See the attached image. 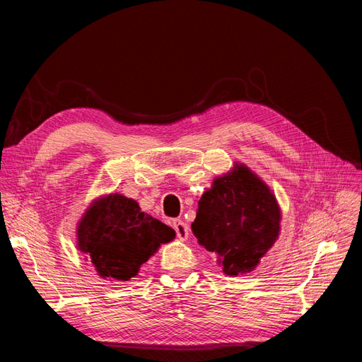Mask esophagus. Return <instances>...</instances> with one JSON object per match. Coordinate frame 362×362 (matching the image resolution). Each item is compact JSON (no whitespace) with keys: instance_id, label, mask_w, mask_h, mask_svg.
I'll return each instance as SVG.
<instances>
[{"instance_id":"34e87169","label":"esophagus","mask_w":362,"mask_h":362,"mask_svg":"<svg viewBox=\"0 0 362 362\" xmlns=\"http://www.w3.org/2000/svg\"><path fill=\"white\" fill-rule=\"evenodd\" d=\"M173 229L175 233H177V237L180 240H185L189 237L190 231H189V226L185 225L182 221H180V218H177V221H173Z\"/></svg>"}]
</instances>
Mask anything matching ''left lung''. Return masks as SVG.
Returning <instances> with one entry per match:
<instances>
[{
	"label": "left lung",
	"instance_id": "left-lung-1",
	"mask_svg": "<svg viewBox=\"0 0 362 362\" xmlns=\"http://www.w3.org/2000/svg\"><path fill=\"white\" fill-rule=\"evenodd\" d=\"M281 210L270 189L243 164L213 181L192 231L229 276L252 272L279 235Z\"/></svg>",
	"mask_w": 362,
	"mask_h": 362
}]
</instances>
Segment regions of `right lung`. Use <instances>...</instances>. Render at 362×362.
Wrapping results in <instances>:
<instances>
[{
    "label": "right lung",
    "mask_w": 362,
    "mask_h": 362,
    "mask_svg": "<svg viewBox=\"0 0 362 362\" xmlns=\"http://www.w3.org/2000/svg\"><path fill=\"white\" fill-rule=\"evenodd\" d=\"M78 249L90 258L101 278L129 281L160 245L175 238V231L140 211L134 199L107 194L95 201L76 228Z\"/></svg>",
    "instance_id": "add662e5"
}]
</instances>
